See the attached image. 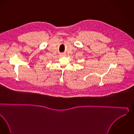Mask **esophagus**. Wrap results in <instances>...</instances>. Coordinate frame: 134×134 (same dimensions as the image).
<instances>
[{"label": "esophagus", "instance_id": "esophagus-1", "mask_svg": "<svg viewBox=\"0 0 134 134\" xmlns=\"http://www.w3.org/2000/svg\"><path fill=\"white\" fill-rule=\"evenodd\" d=\"M62 55H64V54H62Z\"/></svg>", "mask_w": 134, "mask_h": 134}]
</instances>
